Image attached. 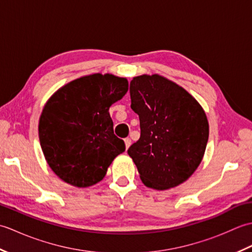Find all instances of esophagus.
I'll use <instances>...</instances> for the list:
<instances>
[{"mask_svg": "<svg viewBox=\"0 0 252 252\" xmlns=\"http://www.w3.org/2000/svg\"><path fill=\"white\" fill-rule=\"evenodd\" d=\"M125 144H126V149L129 148L131 146V140H130V138H126Z\"/></svg>", "mask_w": 252, "mask_h": 252, "instance_id": "34e87169", "label": "esophagus"}]
</instances>
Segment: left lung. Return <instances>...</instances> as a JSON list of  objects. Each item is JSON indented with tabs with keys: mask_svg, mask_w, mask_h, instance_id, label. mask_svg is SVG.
<instances>
[{
	"mask_svg": "<svg viewBox=\"0 0 252 252\" xmlns=\"http://www.w3.org/2000/svg\"><path fill=\"white\" fill-rule=\"evenodd\" d=\"M131 108L140 118L141 137L127 149L149 189L183 183L200 164L209 137L205 110L180 85L159 74L134 77Z\"/></svg>",
	"mask_w": 252,
	"mask_h": 252,
	"instance_id": "8db88e82",
	"label": "left lung"
}]
</instances>
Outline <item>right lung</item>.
<instances>
[{"label": "right lung", "instance_id": "obj_1", "mask_svg": "<svg viewBox=\"0 0 252 252\" xmlns=\"http://www.w3.org/2000/svg\"><path fill=\"white\" fill-rule=\"evenodd\" d=\"M129 89L126 78L94 73L67 83L46 101L39 121L42 152L58 178L76 187L104 179L125 142L114 134L109 107Z\"/></svg>", "mask_w": 252, "mask_h": 252}]
</instances>
